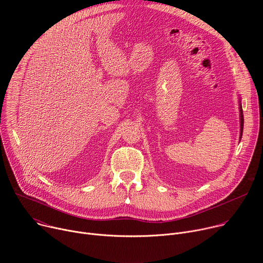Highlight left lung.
Segmentation results:
<instances>
[{
	"label": "left lung",
	"instance_id": "8db88e82",
	"mask_svg": "<svg viewBox=\"0 0 263 263\" xmlns=\"http://www.w3.org/2000/svg\"><path fill=\"white\" fill-rule=\"evenodd\" d=\"M238 103H239V122H240V133H239V141H240L241 136H242V130H243V114H242V107H241L240 97H239Z\"/></svg>",
	"mask_w": 263,
	"mask_h": 263
}]
</instances>
